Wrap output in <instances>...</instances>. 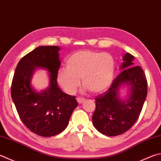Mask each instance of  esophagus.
<instances>
[{
    "label": "esophagus",
    "instance_id": "34e87169",
    "mask_svg": "<svg viewBox=\"0 0 161 161\" xmlns=\"http://www.w3.org/2000/svg\"><path fill=\"white\" fill-rule=\"evenodd\" d=\"M77 102H78L79 103L81 104V103H83L84 101V99L82 98H77Z\"/></svg>",
    "mask_w": 161,
    "mask_h": 161
}]
</instances>
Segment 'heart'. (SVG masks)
<instances>
[{
	"label": "heart",
	"mask_w": 161,
	"mask_h": 161,
	"mask_svg": "<svg viewBox=\"0 0 161 161\" xmlns=\"http://www.w3.org/2000/svg\"><path fill=\"white\" fill-rule=\"evenodd\" d=\"M66 68L60 69L57 74L58 82L66 93H75L81 77L84 90L100 94L112 83L115 62L108 53L84 49L73 53L67 58Z\"/></svg>",
	"instance_id": "heart-1"
}]
</instances>
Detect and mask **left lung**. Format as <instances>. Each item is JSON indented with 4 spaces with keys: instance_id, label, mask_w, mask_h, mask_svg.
Returning <instances> with one entry per match:
<instances>
[{
    "instance_id": "8db88e82",
    "label": "left lung",
    "mask_w": 161,
    "mask_h": 161,
    "mask_svg": "<svg viewBox=\"0 0 161 161\" xmlns=\"http://www.w3.org/2000/svg\"><path fill=\"white\" fill-rule=\"evenodd\" d=\"M134 57L129 53L123 56L122 70L106 92L95 98L96 109L92 116L93 126L109 136L126 132L135 123L147 96V80L140 66H133ZM126 85L129 93L122 100L119 96L120 87Z\"/></svg>"
}]
</instances>
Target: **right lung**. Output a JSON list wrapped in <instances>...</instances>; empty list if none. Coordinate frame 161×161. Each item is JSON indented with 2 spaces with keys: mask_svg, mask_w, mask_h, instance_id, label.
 I'll list each match as a JSON object with an SVG mask.
<instances>
[{
  "mask_svg": "<svg viewBox=\"0 0 161 161\" xmlns=\"http://www.w3.org/2000/svg\"><path fill=\"white\" fill-rule=\"evenodd\" d=\"M60 50L56 46H42L29 53L17 64L12 81V99L20 119L32 132L44 137L62 132L78 106L75 96L64 93L58 86ZM36 68L49 73V86L41 92L31 84Z\"/></svg>",
  "mask_w": 161,
  "mask_h": 161,
  "instance_id": "add662e5",
  "label": "right lung"
}]
</instances>
